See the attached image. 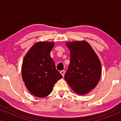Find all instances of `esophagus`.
I'll return each mask as SVG.
<instances>
[{"mask_svg": "<svg viewBox=\"0 0 121 121\" xmlns=\"http://www.w3.org/2000/svg\"><path fill=\"white\" fill-rule=\"evenodd\" d=\"M60 73V74L62 75L63 77H64V74H65V71H64V70H61Z\"/></svg>", "mask_w": 121, "mask_h": 121, "instance_id": "34e87169", "label": "esophagus"}]
</instances>
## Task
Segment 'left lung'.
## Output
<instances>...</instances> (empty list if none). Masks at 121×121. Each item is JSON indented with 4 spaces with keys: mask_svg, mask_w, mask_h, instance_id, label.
Returning <instances> with one entry per match:
<instances>
[{
    "mask_svg": "<svg viewBox=\"0 0 121 121\" xmlns=\"http://www.w3.org/2000/svg\"><path fill=\"white\" fill-rule=\"evenodd\" d=\"M70 51V62L64 79L74 92L83 95L97 85L101 64L90 44L85 41L65 43Z\"/></svg>",
    "mask_w": 121,
    "mask_h": 121,
    "instance_id": "1",
    "label": "left lung"
}]
</instances>
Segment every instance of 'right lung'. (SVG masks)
<instances>
[{"mask_svg":"<svg viewBox=\"0 0 121 121\" xmlns=\"http://www.w3.org/2000/svg\"><path fill=\"white\" fill-rule=\"evenodd\" d=\"M54 46L53 42H36L23 59L22 80L27 90L36 97H44L50 94L54 84L63 78L50 56Z\"/></svg>","mask_w":121,"mask_h":121,"instance_id":"obj_1","label":"right lung"}]
</instances>
